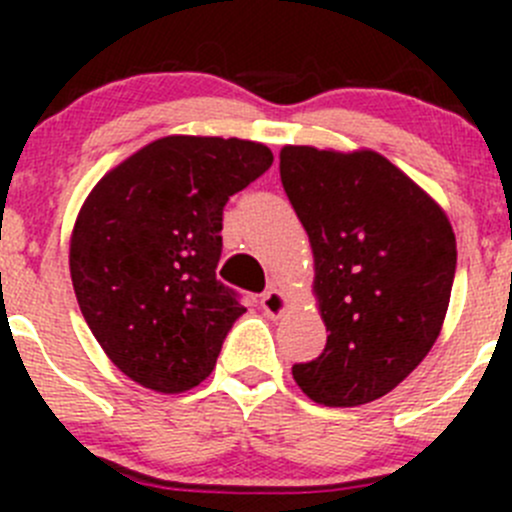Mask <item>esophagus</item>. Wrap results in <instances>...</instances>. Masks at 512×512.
I'll list each match as a JSON object with an SVG mask.
<instances>
[{
    "label": "esophagus",
    "mask_w": 512,
    "mask_h": 512,
    "mask_svg": "<svg viewBox=\"0 0 512 512\" xmlns=\"http://www.w3.org/2000/svg\"><path fill=\"white\" fill-rule=\"evenodd\" d=\"M260 304L267 317H282L289 309V297L285 292H280V289H270V292L262 294Z\"/></svg>",
    "instance_id": "1"
}]
</instances>
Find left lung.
<instances>
[{
	"mask_svg": "<svg viewBox=\"0 0 512 512\" xmlns=\"http://www.w3.org/2000/svg\"><path fill=\"white\" fill-rule=\"evenodd\" d=\"M285 193L309 235L327 347L294 364L322 406L381 399L426 359L441 334L456 275L446 210L371 148L285 146Z\"/></svg>",
	"mask_w": 512,
	"mask_h": 512,
	"instance_id": "obj_1",
	"label": "left lung"
}]
</instances>
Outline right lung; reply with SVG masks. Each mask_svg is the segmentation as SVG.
Returning a JSON list of instances; mask_svg holds the SVG:
<instances>
[{
    "instance_id": "obj_1",
    "label": "right lung",
    "mask_w": 512,
    "mask_h": 512,
    "mask_svg": "<svg viewBox=\"0 0 512 512\" xmlns=\"http://www.w3.org/2000/svg\"><path fill=\"white\" fill-rule=\"evenodd\" d=\"M270 165L265 143L175 133L113 165L84 200L71 282L91 334L131 381L183 394L215 369L247 312L215 277L223 208Z\"/></svg>"
}]
</instances>
